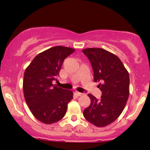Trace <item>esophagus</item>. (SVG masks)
Returning a JSON list of instances; mask_svg holds the SVG:
<instances>
[{
	"instance_id": "34e87169",
	"label": "esophagus",
	"mask_w": 150,
	"mask_h": 150,
	"mask_svg": "<svg viewBox=\"0 0 150 150\" xmlns=\"http://www.w3.org/2000/svg\"><path fill=\"white\" fill-rule=\"evenodd\" d=\"M75 94H76L77 96H78V97H80V96L83 95V94H82V93L79 92H75Z\"/></svg>"
}]
</instances>
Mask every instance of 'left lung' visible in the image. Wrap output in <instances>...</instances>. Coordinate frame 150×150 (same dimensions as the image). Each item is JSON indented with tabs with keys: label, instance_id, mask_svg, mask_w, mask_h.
<instances>
[{
	"label": "left lung",
	"instance_id": "1",
	"mask_svg": "<svg viewBox=\"0 0 150 150\" xmlns=\"http://www.w3.org/2000/svg\"><path fill=\"white\" fill-rule=\"evenodd\" d=\"M82 52L92 65L94 81L101 82L98 87L102 92L99 99L88 94L91 103L83 115L95 126H106L124 109L129 97V73L119 58L106 50L88 48Z\"/></svg>",
	"mask_w": 150,
	"mask_h": 150
}]
</instances>
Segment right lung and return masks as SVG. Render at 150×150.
<instances>
[{"label": "right lung", "instance_id": "right-lung-1", "mask_svg": "<svg viewBox=\"0 0 150 150\" xmlns=\"http://www.w3.org/2000/svg\"><path fill=\"white\" fill-rule=\"evenodd\" d=\"M75 49L57 46L39 53L26 68L23 92L26 103L33 116L46 124H52L64 117L68 104L73 99L71 90L53 85L57 80L65 58Z\"/></svg>", "mask_w": 150, "mask_h": 150}]
</instances>
